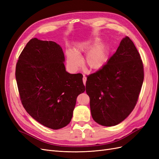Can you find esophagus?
Listing matches in <instances>:
<instances>
[{
    "mask_svg": "<svg viewBox=\"0 0 159 159\" xmlns=\"http://www.w3.org/2000/svg\"><path fill=\"white\" fill-rule=\"evenodd\" d=\"M86 80H87V78L85 75H84L83 77V82H84V84L85 85V83H86Z\"/></svg>",
    "mask_w": 159,
    "mask_h": 159,
    "instance_id": "34e87169",
    "label": "esophagus"
}]
</instances>
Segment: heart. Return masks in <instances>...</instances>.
<instances>
[{
    "mask_svg": "<svg viewBox=\"0 0 159 159\" xmlns=\"http://www.w3.org/2000/svg\"><path fill=\"white\" fill-rule=\"evenodd\" d=\"M91 46L88 43H84L77 46L75 51L71 49L66 50L67 65L70 70L75 71L80 68L82 62L80 55L88 49L85 58V63L88 68L91 70H99L103 68L108 60V46L105 44H99L90 49Z\"/></svg>",
    "mask_w": 159,
    "mask_h": 159,
    "instance_id": "heart-1",
    "label": "heart"
}]
</instances>
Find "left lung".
I'll use <instances>...</instances> for the list:
<instances>
[{
    "mask_svg": "<svg viewBox=\"0 0 159 159\" xmlns=\"http://www.w3.org/2000/svg\"><path fill=\"white\" fill-rule=\"evenodd\" d=\"M144 80L142 60L132 40L124 38L107 64L87 75L86 93L94 121L111 127L122 122L135 107Z\"/></svg>",
    "mask_w": 159,
    "mask_h": 159,
    "instance_id": "1",
    "label": "left lung"
}]
</instances>
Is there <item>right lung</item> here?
<instances>
[{"label":"right lung","instance_id":"obj_1","mask_svg":"<svg viewBox=\"0 0 159 159\" xmlns=\"http://www.w3.org/2000/svg\"><path fill=\"white\" fill-rule=\"evenodd\" d=\"M59 44L34 38L27 43L16 66L20 101L27 113L52 129L70 123L77 97L85 91L83 75L66 71Z\"/></svg>","mask_w":159,"mask_h":159}]
</instances>
